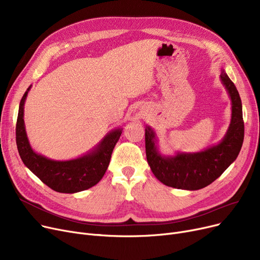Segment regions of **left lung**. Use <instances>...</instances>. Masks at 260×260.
<instances>
[{"label":"left lung","instance_id":"8db88e82","mask_svg":"<svg viewBox=\"0 0 260 260\" xmlns=\"http://www.w3.org/2000/svg\"><path fill=\"white\" fill-rule=\"evenodd\" d=\"M220 78L232 100V120L223 140L204 152L163 157L155 144V134L145 129L146 159L156 178L168 186L200 189L214 182L237 158L244 137L241 99L236 86L221 70Z\"/></svg>","mask_w":260,"mask_h":260}]
</instances>
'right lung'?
<instances>
[{
	"mask_svg": "<svg viewBox=\"0 0 260 260\" xmlns=\"http://www.w3.org/2000/svg\"><path fill=\"white\" fill-rule=\"evenodd\" d=\"M29 89L30 86L21 99L16 125L17 146L24 165L41 181L59 193H77L97 184L108 168L114 147L121 136V129L109 133L97 149L75 160L53 161L38 155L27 140L23 119L24 102Z\"/></svg>",
	"mask_w": 260,
	"mask_h": 260,
	"instance_id": "1",
	"label": "right lung"
}]
</instances>
